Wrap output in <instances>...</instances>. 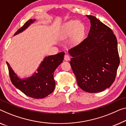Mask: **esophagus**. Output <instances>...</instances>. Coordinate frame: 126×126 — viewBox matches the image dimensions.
<instances>
[{"label": "esophagus", "instance_id": "obj_1", "mask_svg": "<svg viewBox=\"0 0 126 126\" xmlns=\"http://www.w3.org/2000/svg\"><path fill=\"white\" fill-rule=\"evenodd\" d=\"M64 59L65 61H69V59H70V57H69V55H68V54H66V55H64Z\"/></svg>", "mask_w": 126, "mask_h": 126}]
</instances>
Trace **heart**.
I'll list each match as a JSON object with an SVG mask.
<instances>
[{
    "mask_svg": "<svg viewBox=\"0 0 126 126\" xmlns=\"http://www.w3.org/2000/svg\"><path fill=\"white\" fill-rule=\"evenodd\" d=\"M85 33L84 25L76 20H71L64 25L62 32V37L67 38L72 35V41L78 43L81 40Z\"/></svg>",
    "mask_w": 126,
    "mask_h": 126,
    "instance_id": "heart-1",
    "label": "heart"
}]
</instances>
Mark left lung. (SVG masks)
<instances>
[{"label": "left lung", "instance_id": "8db88e82", "mask_svg": "<svg viewBox=\"0 0 126 126\" xmlns=\"http://www.w3.org/2000/svg\"><path fill=\"white\" fill-rule=\"evenodd\" d=\"M88 37L69 50L70 64L78 84L83 91L98 93L109 88L117 75L120 59L113 32L94 16Z\"/></svg>", "mask_w": 126, "mask_h": 126}]
</instances>
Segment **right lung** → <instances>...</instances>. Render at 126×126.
<instances>
[{
  "mask_svg": "<svg viewBox=\"0 0 126 126\" xmlns=\"http://www.w3.org/2000/svg\"><path fill=\"white\" fill-rule=\"evenodd\" d=\"M35 21L34 19L29 20L16 32L15 35L22 32ZM64 52H59L56 55L45 57L41 62L37 72L25 79H21L12 70L9 64L7 62L9 75L12 83L17 89L32 98L39 99L47 96L54 91L55 82L54 72L56 68L63 62Z\"/></svg>",
  "mask_w": 126,
  "mask_h": 126,
  "instance_id": "obj_1",
  "label": "right lung"
}]
</instances>
